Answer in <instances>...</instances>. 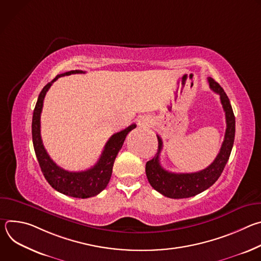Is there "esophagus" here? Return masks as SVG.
<instances>
[{"label": "esophagus", "instance_id": "obj_1", "mask_svg": "<svg viewBox=\"0 0 261 261\" xmlns=\"http://www.w3.org/2000/svg\"><path fill=\"white\" fill-rule=\"evenodd\" d=\"M138 125L140 126V127H143V128H145V127H148V126H151V124H152V121H151V119L148 118V117H146V116H142V117H140L139 119H138Z\"/></svg>", "mask_w": 261, "mask_h": 261}]
</instances>
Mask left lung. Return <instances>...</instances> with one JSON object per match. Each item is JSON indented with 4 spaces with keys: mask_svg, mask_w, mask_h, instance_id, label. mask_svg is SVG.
Here are the masks:
<instances>
[{
    "mask_svg": "<svg viewBox=\"0 0 261 261\" xmlns=\"http://www.w3.org/2000/svg\"><path fill=\"white\" fill-rule=\"evenodd\" d=\"M207 81L211 90L219 94L221 104L225 111L226 131L224 140L216 159L206 168L191 173H173L165 170L160 164L159 156L163 142L161 137L157 135L158 153L152 160L146 162L145 173L152 187L166 197L174 199L188 198L208 189L219 178L229 159L236 135V118L233 110L227 95L221 86L212 77H208Z\"/></svg>",
    "mask_w": 261,
    "mask_h": 261,
    "instance_id": "obj_1",
    "label": "left lung"
}]
</instances>
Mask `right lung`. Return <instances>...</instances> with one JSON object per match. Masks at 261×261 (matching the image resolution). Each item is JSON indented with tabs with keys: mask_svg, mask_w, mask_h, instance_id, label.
Instances as JSON below:
<instances>
[{
	"mask_svg": "<svg viewBox=\"0 0 261 261\" xmlns=\"http://www.w3.org/2000/svg\"><path fill=\"white\" fill-rule=\"evenodd\" d=\"M85 73L82 70H72L65 72L56 76L50 83H48L39 94L37 100L32 120V137L34 150L39 162L42 173L48 184L58 192L65 195L76 198H89L96 196L103 191L109 182L113 166L116 157L125 141L127 134L133 130L136 125L132 124L126 129L114 134L106 142L104 150L98 160V162L88 170L85 171H68L58 166L49 157L44 148L41 134H40V116L43 107L44 97L51 87V85L60 77L71 74Z\"/></svg>",
	"mask_w": 261,
	"mask_h": 261,
	"instance_id": "1",
	"label": "right lung"
}]
</instances>
